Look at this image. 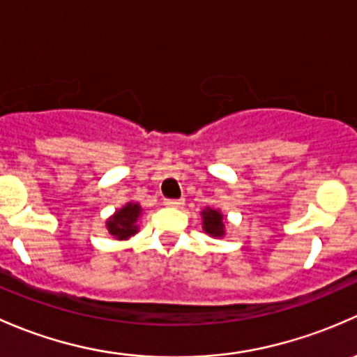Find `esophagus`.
<instances>
[{
  "mask_svg": "<svg viewBox=\"0 0 357 357\" xmlns=\"http://www.w3.org/2000/svg\"><path fill=\"white\" fill-rule=\"evenodd\" d=\"M163 204L168 208H180V206H183V199H165Z\"/></svg>",
  "mask_w": 357,
  "mask_h": 357,
  "instance_id": "34e87169",
  "label": "esophagus"
}]
</instances>
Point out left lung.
Instances as JSON below:
<instances>
[{"mask_svg":"<svg viewBox=\"0 0 357 357\" xmlns=\"http://www.w3.org/2000/svg\"><path fill=\"white\" fill-rule=\"evenodd\" d=\"M201 215H203V229L206 234H209L211 237H223V235H225L223 215L218 209L206 208Z\"/></svg>","mask_w":357,"mask_h":357,"instance_id":"8db88e82","label":"left lung"}]
</instances>
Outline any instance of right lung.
Segmentation results:
<instances>
[{"instance_id":"1","label":"right lung","mask_w":357,"mask_h":357,"mask_svg":"<svg viewBox=\"0 0 357 357\" xmlns=\"http://www.w3.org/2000/svg\"><path fill=\"white\" fill-rule=\"evenodd\" d=\"M141 213L142 208L137 203H127L106 222L108 232L115 238H119V241H125V238L132 237L139 230L137 220Z\"/></svg>"}]
</instances>
